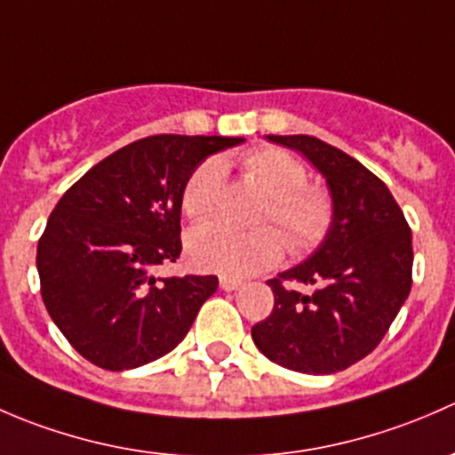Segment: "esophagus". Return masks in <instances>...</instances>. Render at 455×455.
<instances>
[{
  "label": "esophagus",
  "mask_w": 455,
  "mask_h": 455,
  "mask_svg": "<svg viewBox=\"0 0 455 455\" xmlns=\"http://www.w3.org/2000/svg\"><path fill=\"white\" fill-rule=\"evenodd\" d=\"M242 286V279H235V277H220V288L227 292L231 291H237V288Z\"/></svg>",
  "instance_id": "obj_1"
}]
</instances>
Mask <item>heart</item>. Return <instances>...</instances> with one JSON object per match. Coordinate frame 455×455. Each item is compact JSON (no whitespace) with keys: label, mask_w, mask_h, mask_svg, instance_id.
Instances as JSON below:
<instances>
[{"label":"heart","mask_w":455,"mask_h":455,"mask_svg":"<svg viewBox=\"0 0 455 455\" xmlns=\"http://www.w3.org/2000/svg\"><path fill=\"white\" fill-rule=\"evenodd\" d=\"M244 169L270 196L261 222L282 228L291 253H310L328 237L337 218L334 200L323 187L308 185V167L297 156L279 147H261L244 156ZM222 180V160H202L182 185L180 204L187 218L198 222L213 213ZM187 251L196 268L224 277H246L282 259L283 238L273 227L242 231L209 222L189 233Z\"/></svg>","instance_id":"b5f03b06"}]
</instances>
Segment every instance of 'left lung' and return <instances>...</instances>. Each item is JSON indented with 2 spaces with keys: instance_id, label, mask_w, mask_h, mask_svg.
<instances>
[{
  "instance_id": "1",
  "label": "left lung",
  "mask_w": 455,
  "mask_h": 455,
  "mask_svg": "<svg viewBox=\"0 0 455 455\" xmlns=\"http://www.w3.org/2000/svg\"><path fill=\"white\" fill-rule=\"evenodd\" d=\"M304 154L328 182L337 218L319 249L277 277L273 313L253 325L255 346L282 368L341 371L380 343L411 291V228L368 167L315 136H266ZM291 283L315 285L304 296Z\"/></svg>"
}]
</instances>
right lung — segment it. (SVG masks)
I'll list each match as a JSON object with an SVG mask.
<instances>
[{
	"mask_svg": "<svg viewBox=\"0 0 455 455\" xmlns=\"http://www.w3.org/2000/svg\"><path fill=\"white\" fill-rule=\"evenodd\" d=\"M240 142L147 136L94 164L57 202L36 246L41 297L90 363L139 368L187 337L218 277L156 279L151 268L180 257V194L189 173Z\"/></svg>",
	"mask_w": 455,
	"mask_h": 455,
	"instance_id": "1",
	"label": "right lung"
}]
</instances>
